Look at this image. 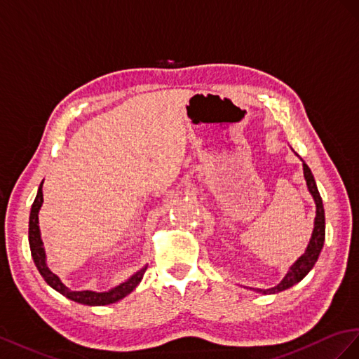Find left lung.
Returning <instances> with one entry per match:
<instances>
[{
  "label": "left lung",
  "mask_w": 359,
  "mask_h": 359,
  "mask_svg": "<svg viewBox=\"0 0 359 359\" xmlns=\"http://www.w3.org/2000/svg\"><path fill=\"white\" fill-rule=\"evenodd\" d=\"M302 167H304V177H305V182H306V187H309V191H310V194L314 198V203H316V218H314V229H313L311 239H310V243H309V247H306L305 252L290 266L289 272L285 273V276L281 280L280 284H276L275 287L266 289V290L264 289H255L263 294L278 293V292H283L285 289L292 287L293 284L299 283L304 278V276L313 269V266L316 264L317 259H319V254L323 248V242H325V210H323L322 197L319 194V189H317L316 180H314V176H313L310 167L306 165L305 162H302Z\"/></svg>",
  "instance_id": "obj_1"
}]
</instances>
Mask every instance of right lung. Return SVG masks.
<instances>
[{"mask_svg": "<svg viewBox=\"0 0 359 359\" xmlns=\"http://www.w3.org/2000/svg\"><path fill=\"white\" fill-rule=\"evenodd\" d=\"M42 187H43V182L40 183L37 196H36L34 203L32 206V212H29L28 242H29V250H32V257L34 260L36 268L40 272V275L43 276V280L48 283V285H50V287L57 290L58 293L66 296L67 299L75 301L78 304H84V305H108V304H114V302L125 298V296H128L142 280V275H144L147 266H144L141 271L132 275L130 278L123 281L121 284L117 285V287L111 289L108 292L70 290L63 283H61V280L54 272L49 271L48 264H46V254H45V248H43V242H42V238H40V229H39V210H40V208H42V203H43Z\"/></svg>", "mask_w": 359, "mask_h": 359, "instance_id": "add662e5", "label": "right lung"}]
</instances>
